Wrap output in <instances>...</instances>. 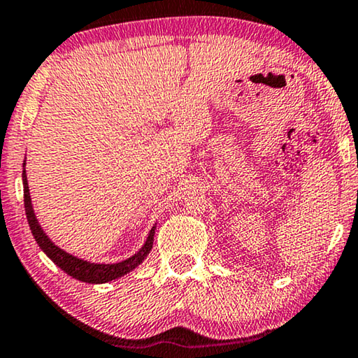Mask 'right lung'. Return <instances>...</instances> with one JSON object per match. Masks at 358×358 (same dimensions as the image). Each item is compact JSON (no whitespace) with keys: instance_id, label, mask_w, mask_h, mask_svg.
Returning <instances> with one entry per match:
<instances>
[{"instance_id":"1","label":"right lung","mask_w":358,"mask_h":358,"mask_svg":"<svg viewBox=\"0 0 358 358\" xmlns=\"http://www.w3.org/2000/svg\"><path fill=\"white\" fill-rule=\"evenodd\" d=\"M22 182H24V205H26V215L29 227H31V231L38 243V246L43 252L47 254L48 257L52 259L53 262L57 264L62 271H65L68 275L73 278H78L81 282L87 283H104L109 280H114V278H119L125 275L127 272L134 271V268L138 266V264L143 261V259L148 256V252L153 248V236L155 229H151L148 239H146L145 246L141 248V251L135 254L134 257H129L124 262L119 264H91L86 261H81V259L73 257L70 254L62 251L60 248H57L50 239L45 236V233L42 231L41 224L37 223L36 215H34L32 203H31V195H29V185H27V178H26V169L22 171Z\"/></svg>"}]
</instances>
